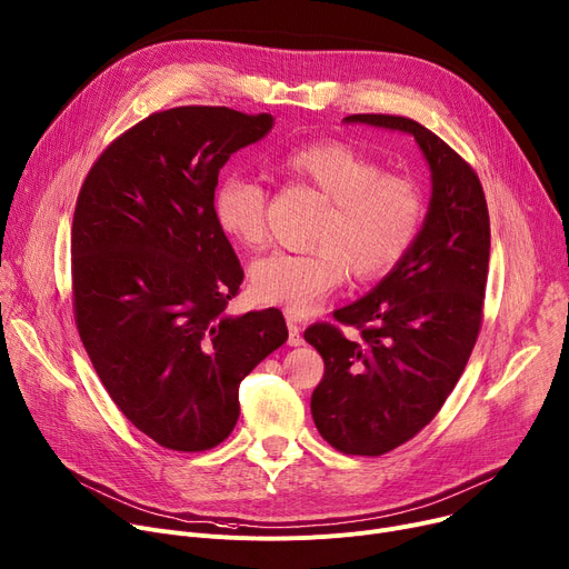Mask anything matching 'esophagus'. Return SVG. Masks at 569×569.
I'll use <instances>...</instances> for the list:
<instances>
[{
    "label": "esophagus",
    "mask_w": 569,
    "mask_h": 569,
    "mask_svg": "<svg viewBox=\"0 0 569 569\" xmlns=\"http://www.w3.org/2000/svg\"><path fill=\"white\" fill-rule=\"evenodd\" d=\"M287 326H289V345H291V347H300V345H303V336H300V326H298L296 317L287 315Z\"/></svg>",
    "instance_id": "esophagus-1"
}]
</instances>
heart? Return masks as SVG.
<instances>
[{
    "mask_svg": "<svg viewBox=\"0 0 569 569\" xmlns=\"http://www.w3.org/2000/svg\"><path fill=\"white\" fill-rule=\"evenodd\" d=\"M280 170L326 199L308 252H273L252 266V291L291 317L310 312L340 287L345 276L370 282L402 261L416 246L427 218L422 183L340 140L289 149ZM266 188L243 174L218 181L211 209L218 227L246 248L266 241Z\"/></svg>",
    "mask_w": 569,
    "mask_h": 569,
    "instance_id": "heart-1",
    "label": "heart"
}]
</instances>
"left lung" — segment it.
<instances>
[{"mask_svg": "<svg viewBox=\"0 0 569 569\" xmlns=\"http://www.w3.org/2000/svg\"><path fill=\"white\" fill-rule=\"evenodd\" d=\"M345 121L411 132L431 170L416 246L370 293L332 315L358 338L328 321L306 330L323 358L310 405L319 433L345 455L379 457L433 420L471 358L489 273V211L473 167L422 123L395 114Z\"/></svg>", "mask_w": 569, "mask_h": 569, "instance_id": "left-lung-1", "label": "left lung"}]
</instances>
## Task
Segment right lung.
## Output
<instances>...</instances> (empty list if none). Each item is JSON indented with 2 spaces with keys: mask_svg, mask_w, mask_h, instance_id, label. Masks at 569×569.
Segmentation results:
<instances>
[{
  "mask_svg": "<svg viewBox=\"0 0 569 569\" xmlns=\"http://www.w3.org/2000/svg\"><path fill=\"white\" fill-rule=\"evenodd\" d=\"M271 128L266 112H153L98 156L78 194L80 340L119 411L167 450L222 443L241 381L289 338L278 308L224 312L243 269L211 209L222 164Z\"/></svg>",
  "mask_w": 569,
  "mask_h": 569,
  "instance_id": "right-lung-1",
  "label": "right lung"
}]
</instances>
